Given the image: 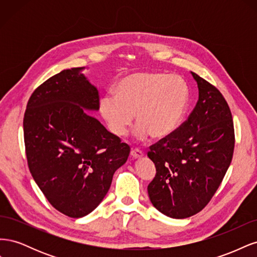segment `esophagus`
Wrapping results in <instances>:
<instances>
[{
    "instance_id": "esophagus-1",
    "label": "esophagus",
    "mask_w": 257,
    "mask_h": 257,
    "mask_svg": "<svg viewBox=\"0 0 257 257\" xmlns=\"http://www.w3.org/2000/svg\"><path fill=\"white\" fill-rule=\"evenodd\" d=\"M131 155H132V158H133V159L138 160V159H142V158H143L144 153H143V151H141V150L134 149V150L131 151Z\"/></svg>"
}]
</instances>
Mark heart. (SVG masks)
<instances>
[{"label":"heart","mask_w":257,"mask_h":257,"mask_svg":"<svg viewBox=\"0 0 257 257\" xmlns=\"http://www.w3.org/2000/svg\"><path fill=\"white\" fill-rule=\"evenodd\" d=\"M190 102V91L180 77L165 73H136L122 78L114 97L100 99L99 110L108 128L116 137L126 134L134 121V135L144 141L151 135L166 138L180 126Z\"/></svg>","instance_id":"1"}]
</instances>
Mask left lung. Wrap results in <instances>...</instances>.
<instances>
[{
  "label": "left lung",
  "instance_id": "1",
  "mask_svg": "<svg viewBox=\"0 0 257 257\" xmlns=\"http://www.w3.org/2000/svg\"><path fill=\"white\" fill-rule=\"evenodd\" d=\"M198 100L176 132L150 147L157 175L148 195L159 211L185 219L203 210L226 174L234 153L235 132L226 100L212 84L191 72Z\"/></svg>",
  "mask_w": 257,
  "mask_h": 257
}]
</instances>
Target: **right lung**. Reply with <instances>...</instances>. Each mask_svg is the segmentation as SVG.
I'll list each match as a JSON object with an SVG mask.
<instances>
[{
	"instance_id": "1",
	"label": "right lung",
	"mask_w": 257,
	"mask_h": 257,
	"mask_svg": "<svg viewBox=\"0 0 257 257\" xmlns=\"http://www.w3.org/2000/svg\"><path fill=\"white\" fill-rule=\"evenodd\" d=\"M63 69L31 95L23 119L30 172L58 211L69 217L92 212L110 188L130 147L97 119L98 91L82 74Z\"/></svg>"
}]
</instances>
